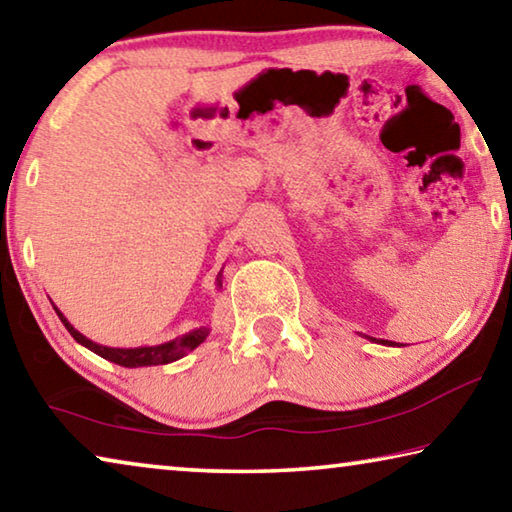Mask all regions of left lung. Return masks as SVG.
<instances>
[{
	"label": "left lung",
	"instance_id": "8db88e82",
	"mask_svg": "<svg viewBox=\"0 0 512 512\" xmlns=\"http://www.w3.org/2000/svg\"><path fill=\"white\" fill-rule=\"evenodd\" d=\"M366 339H370V341H375V343H381V345H395L393 341H386V339H372V336H366Z\"/></svg>",
	"mask_w": 512,
	"mask_h": 512
}]
</instances>
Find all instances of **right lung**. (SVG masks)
I'll return each mask as SVG.
<instances>
[{
	"mask_svg": "<svg viewBox=\"0 0 512 512\" xmlns=\"http://www.w3.org/2000/svg\"><path fill=\"white\" fill-rule=\"evenodd\" d=\"M216 287L221 289V273L216 275ZM54 309H56L58 318L63 320V325L67 327V332L74 336L76 343H81L83 348H88L94 354H99V357L117 363V366H124V368L164 366V363L178 361V359H183L185 354L196 350L198 345H201L207 336H210V327L201 325V327L192 329V332H185L183 336H178V339L160 343V345H140V348H108V345H99L92 339H88V336H83L79 329H76L63 314H60L58 307H54Z\"/></svg>",
	"mask_w": 512,
	"mask_h": 512,
	"instance_id": "1",
	"label": "right lung"
}]
</instances>
